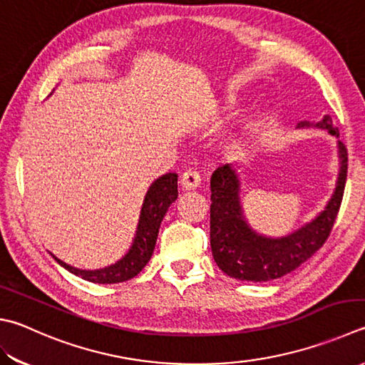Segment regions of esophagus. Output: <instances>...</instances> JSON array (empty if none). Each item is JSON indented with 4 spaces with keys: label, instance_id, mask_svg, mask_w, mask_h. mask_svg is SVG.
<instances>
[{
    "label": "esophagus",
    "instance_id": "1",
    "mask_svg": "<svg viewBox=\"0 0 365 365\" xmlns=\"http://www.w3.org/2000/svg\"><path fill=\"white\" fill-rule=\"evenodd\" d=\"M202 178L195 170H185L181 176V185L185 190H194L200 185Z\"/></svg>",
    "mask_w": 365,
    "mask_h": 365
}]
</instances>
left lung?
Wrapping results in <instances>:
<instances>
[{
  "mask_svg": "<svg viewBox=\"0 0 365 365\" xmlns=\"http://www.w3.org/2000/svg\"><path fill=\"white\" fill-rule=\"evenodd\" d=\"M310 122H300L297 127H310ZM339 138V128L332 119L316 123ZM340 173L335 192L326 210L321 211L310 224L287 237L267 238L254 232L245 221L240 205V180L230 165L217 167L211 176L210 240L211 251L217 267L232 278L262 283L284 277L307 262L331 235L345 192L348 173V153L339 141Z\"/></svg>",
  "mask_w": 365,
  "mask_h": 365,
  "instance_id": "obj_1",
  "label": "left lung"
}]
</instances>
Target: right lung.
<instances>
[{"label":"right lung","mask_w":365,"mask_h":365,"mask_svg":"<svg viewBox=\"0 0 365 365\" xmlns=\"http://www.w3.org/2000/svg\"><path fill=\"white\" fill-rule=\"evenodd\" d=\"M178 198V175L176 173H167L155 180L148 190L146 197H144V203L140 215L138 229H136V237L133 240V245L130 247L128 252L118 262L98 268V270H81L65 264L63 260L57 259L52 254V257L57 262L66 268L68 272L74 273L76 277H81L82 279L91 281V283L97 284H113V283H122L138 274L144 265L149 262L150 256H153L157 235H159L160 222L168 211L170 205Z\"/></svg>","instance_id":"right-lung-1"}]
</instances>
